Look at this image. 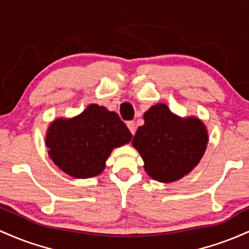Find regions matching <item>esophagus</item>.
I'll return each instance as SVG.
<instances>
[{
	"label": "esophagus",
	"mask_w": 249,
	"mask_h": 249,
	"mask_svg": "<svg viewBox=\"0 0 249 249\" xmlns=\"http://www.w3.org/2000/svg\"><path fill=\"white\" fill-rule=\"evenodd\" d=\"M127 127H128V129L130 130V133L133 134H135V130H136V127H135V124H134L133 121H129V122H127Z\"/></svg>",
	"instance_id": "1"
}]
</instances>
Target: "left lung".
I'll return each instance as SVG.
<instances>
[{"instance_id":"1","label":"left lung","mask_w":249,"mask_h":249,"mask_svg":"<svg viewBox=\"0 0 249 249\" xmlns=\"http://www.w3.org/2000/svg\"><path fill=\"white\" fill-rule=\"evenodd\" d=\"M143 120L132 144L141 155L147 174L163 183L188 175L207 149L208 132L202 120L178 116L164 103L152 106Z\"/></svg>"}]
</instances>
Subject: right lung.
I'll use <instances>...</instances> for the list:
<instances>
[{
  "label": "right lung",
  "mask_w": 249,
  "mask_h": 249,
  "mask_svg": "<svg viewBox=\"0 0 249 249\" xmlns=\"http://www.w3.org/2000/svg\"><path fill=\"white\" fill-rule=\"evenodd\" d=\"M132 133L115 111L90 103L74 117H57L46 133L53 162L75 178L97 177L114 148L129 143Z\"/></svg>",
  "instance_id": "right-lung-1"
}]
</instances>
